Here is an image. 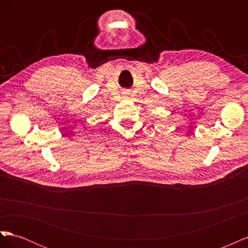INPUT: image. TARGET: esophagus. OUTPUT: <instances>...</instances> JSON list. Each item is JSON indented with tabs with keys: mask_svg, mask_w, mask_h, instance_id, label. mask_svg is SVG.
Returning <instances> with one entry per match:
<instances>
[{
	"mask_svg": "<svg viewBox=\"0 0 248 248\" xmlns=\"http://www.w3.org/2000/svg\"><path fill=\"white\" fill-rule=\"evenodd\" d=\"M127 95H128V93H126V94H125V96H127Z\"/></svg>",
	"mask_w": 248,
	"mask_h": 248,
	"instance_id": "esophagus-1",
	"label": "esophagus"
}]
</instances>
